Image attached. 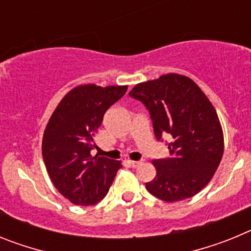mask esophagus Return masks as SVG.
<instances>
[{"label": "esophagus", "mask_w": 251, "mask_h": 251, "mask_svg": "<svg viewBox=\"0 0 251 251\" xmlns=\"http://www.w3.org/2000/svg\"><path fill=\"white\" fill-rule=\"evenodd\" d=\"M128 163H129L130 167L137 168L139 165H142V161H128Z\"/></svg>", "instance_id": "esophagus-1"}]
</instances>
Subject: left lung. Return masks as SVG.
Listing matches in <instances>:
<instances>
[{"instance_id": "left-lung-1", "label": "left lung", "mask_w": 251, "mask_h": 251, "mask_svg": "<svg viewBox=\"0 0 251 251\" xmlns=\"http://www.w3.org/2000/svg\"><path fill=\"white\" fill-rule=\"evenodd\" d=\"M129 97L147 108L156 138H171L170 157L153 161L157 175L146 188L167 202L199 194L224 153L223 128L207 97L190 77L178 74L137 84Z\"/></svg>"}]
</instances>
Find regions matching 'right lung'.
<instances>
[{
    "instance_id": "right-lung-1",
    "label": "right lung",
    "mask_w": 251,
    "mask_h": 251,
    "mask_svg": "<svg viewBox=\"0 0 251 251\" xmlns=\"http://www.w3.org/2000/svg\"><path fill=\"white\" fill-rule=\"evenodd\" d=\"M128 86L74 88L51 115L43 138L46 170L57 191L75 205H94L108 194L121 162L92 157L95 133Z\"/></svg>"
}]
</instances>
